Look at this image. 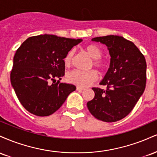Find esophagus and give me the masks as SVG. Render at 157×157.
Wrapping results in <instances>:
<instances>
[{
  "mask_svg": "<svg viewBox=\"0 0 157 157\" xmlns=\"http://www.w3.org/2000/svg\"><path fill=\"white\" fill-rule=\"evenodd\" d=\"M83 90H84L83 88H81V87H79V86H77V91H83Z\"/></svg>",
  "mask_w": 157,
  "mask_h": 157,
  "instance_id": "obj_1",
  "label": "esophagus"
}]
</instances>
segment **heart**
Instances as JSON below:
<instances>
[{"label":"heart","instance_id":"heart-1","mask_svg":"<svg viewBox=\"0 0 157 157\" xmlns=\"http://www.w3.org/2000/svg\"><path fill=\"white\" fill-rule=\"evenodd\" d=\"M86 51L90 55L91 58L94 59L93 63L96 67L102 70L105 67V63L101 59L102 55V50L98 46L94 44H89L85 48ZM74 57V51L70 50L65 56L63 60L66 66H70L72 63ZM98 77V74L95 70H90L87 71H79V70H74L70 71L66 75V80L70 83H72L80 87H86L89 86L94 81L97 80Z\"/></svg>","mask_w":157,"mask_h":157}]
</instances>
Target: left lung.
<instances>
[{"mask_svg":"<svg viewBox=\"0 0 157 157\" xmlns=\"http://www.w3.org/2000/svg\"><path fill=\"white\" fill-rule=\"evenodd\" d=\"M91 40L107 46L111 60L100 82L107 88H92L95 95L87 102L88 109L97 120L117 122L132 111L145 91L146 61L134 43L122 36L97 37Z\"/></svg>","mask_w":157,"mask_h":157,"instance_id":"8db88e82","label":"left lung"}]
</instances>
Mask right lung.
Listing matches in <instances>:
<instances>
[{
  "label": "right lung",
  "mask_w": 157,
  "mask_h": 157,
  "mask_svg": "<svg viewBox=\"0 0 157 157\" xmlns=\"http://www.w3.org/2000/svg\"><path fill=\"white\" fill-rule=\"evenodd\" d=\"M82 41L40 35L29 37L17 48L10 75L11 84L29 112L39 117L49 116L76 90L75 86L60 82V80L65 75V56ZM56 78L59 79L57 82Z\"/></svg>",
  "instance_id": "add662e5"
}]
</instances>
